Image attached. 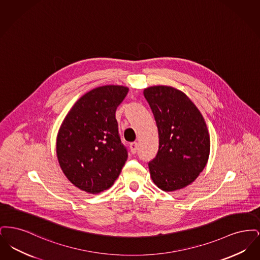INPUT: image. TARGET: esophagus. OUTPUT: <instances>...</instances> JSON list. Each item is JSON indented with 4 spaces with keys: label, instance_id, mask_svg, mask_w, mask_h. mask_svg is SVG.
I'll return each instance as SVG.
<instances>
[{
    "label": "esophagus",
    "instance_id": "obj_1",
    "mask_svg": "<svg viewBox=\"0 0 260 260\" xmlns=\"http://www.w3.org/2000/svg\"><path fill=\"white\" fill-rule=\"evenodd\" d=\"M137 146H138L137 142H132V143L129 144V148H131V152H132V154H136V150H137Z\"/></svg>",
    "mask_w": 260,
    "mask_h": 260
}]
</instances>
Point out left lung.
I'll list each match as a JSON object with an SVG mask.
<instances>
[{
    "label": "left lung",
    "instance_id": "obj_1",
    "mask_svg": "<svg viewBox=\"0 0 260 260\" xmlns=\"http://www.w3.org/2000/svg\"><path fill=\"white\" fill-rule=\"evenodd\" d=\"M143 94L159 132V150L148 164L153 182L173 192L191 184L205 169L210 139L204 117L185 93L171 86H153Z\"/></svg>",
    "mask_w": 260,
    "mask_h": 260
}]
</instances>
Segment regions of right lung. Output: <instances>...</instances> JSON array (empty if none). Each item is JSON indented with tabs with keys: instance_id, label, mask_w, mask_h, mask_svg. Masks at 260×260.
I'll list each match as a JSON object with an SVG mask.
<instances>
[{
	"instance_id": "add662e5",
	"label": "right lung",
	"mask_w": 260,
	"mask_h": 260,
	"mask_svg": "<svg viewBox=\"0 0 260 260\" xmlns=\"http://www.w3.org/2000/svg\"><path fill=\"white\" fill-rule=\"evenodd\" d=\"M128 87H95L76 101L56 137V156L67 179L82 191L99 194L110 188L127 159L115 113Z\"/></svg>"
}]
</instances>
